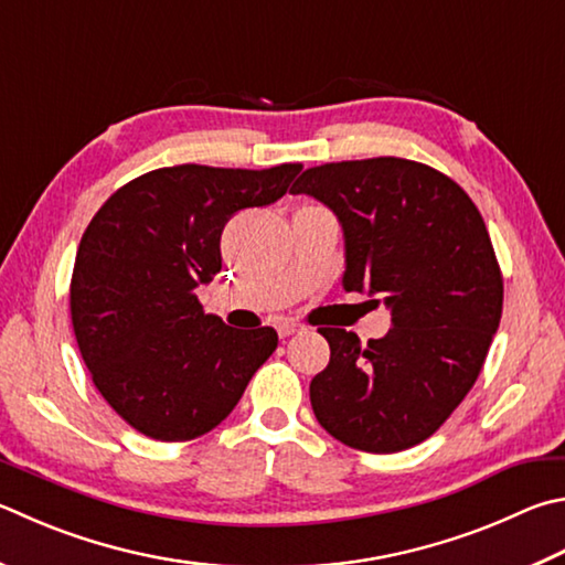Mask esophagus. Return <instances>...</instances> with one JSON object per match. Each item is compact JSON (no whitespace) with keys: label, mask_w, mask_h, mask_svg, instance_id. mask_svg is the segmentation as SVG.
<instances>
[{"label":"esophagus","mask_w":565,"mask_h":565,"mask_svg":"<svg viewBox=\"0 0 565 565\" xmlns=\"http://www.w3.org/2000/svg\"><path fill=\"white\" fill-rule=\"evenodd\" d=\"M276 331H279L281 338H289L294 333L306 331V326L303 323H296V321H289V318H284V321H279V326H276Z\"/></svg>","instance_id":"esophagus-1"}]
</instances>
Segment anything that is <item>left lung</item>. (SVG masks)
Wrapping results in <instances>:
<instances>
[{"mask_svg":"<svg viewBox=\"0 0 565 565\" xmlns=\"http://www.w3.org/2000/svg\"><path fill=\"white\" fill-rule=\"evenodd\" d=\"M343 227V289L393 316L383 338L318 328L331 361L313 415L338 443L403 452L435 435L477 383L501 321L504 279L487 224L443 172L405 158L326 162L294 182Z\"/></svg>","mask_w":565,"mask_h":565,"instance_id":"left-lung-1","label":"left lung"}]
</instances>
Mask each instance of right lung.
I'll return each mask as SVG.
<instances>
[{
    "instance_id": "1",
    "label": "right lung",
    "mask_w": 565,
    "mask_h": 565,
    "mask_svg": "<svg viewBox=\"0 0 565 565\" xmlns=\"http://www.w3.org/2000/svg\"><path fill=\"white\" fill-rule=\"evenodd\" d=\"M299 172V162L160 168L122 184L90 220L71 323L98 393L132 429L160 443L210 433L276 351L274 328H232L202 311L194 289L222 269L232 214L284 198Z\"/></svg>"
}]
</instances>
